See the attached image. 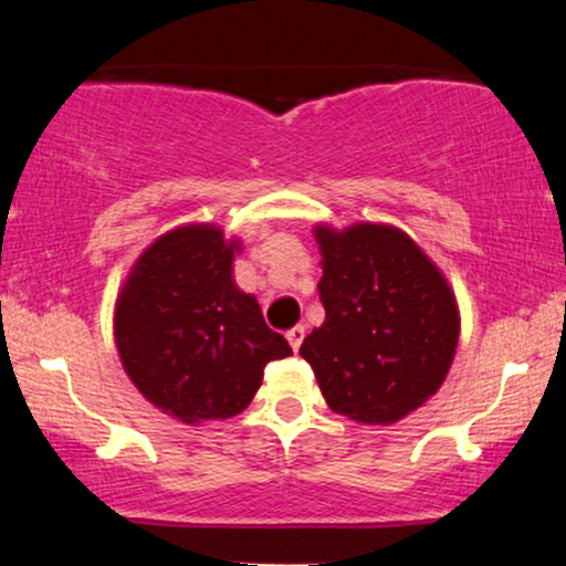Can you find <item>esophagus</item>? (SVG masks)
Masks as SVG:
<instances>
[{
  "label": "esophagus",
  "mask_w": 566,
  "mask_h": 566,
  "mask_svg": "<svg viewBox=\"0 0 566 566\" xmlns=\"http://www.w3.org/2000/svg\"><path fill=\"white\" fill-rule=\"evenodd\" d=\"M303 338H305V326H295V328L287 331V342L295 352L300 349V344H303Z\"/></svg>",
  "instance_id": "obj_1"
}]
</instances>
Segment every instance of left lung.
Here are the masks:
<instances>
[{"instance_id":"obj_1","label":"left lung","mask_w":566,"mask_h":566,"mask_svg":"<svg viewBox=\"0 0 566 566\" xmlns=\"http://www.w3.org/2000/svg\"><path fill=\"white\" fill-rule=\"evenodd\" d=\"M326 321L305 336L331 411L357 424H396L427 403L453 365L461 311L440 266L386 222L313 228Z\"/></svg>"}]
</instances>
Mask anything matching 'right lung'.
Masks as SVG:
<instances>
[{
    "mask_svg": "<svg viewBox=\"0 0 566 566\" xmlns=\"http://www.w3.org/2000/svg\"><path fill=\"white\" fill-rule=\"evenodd\" d=\"M240 251V238H224L220 224H178L139 253L118 287L113 338L124 373L184 424L238 417L266 361L292 354L232 279Z\"/></svg>",
    "mask_w": 566,
    "mask_h": 566,
    "instance_id": "right-lung-1",
    "label": "right lung"
}]
</instances>
